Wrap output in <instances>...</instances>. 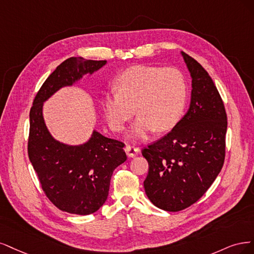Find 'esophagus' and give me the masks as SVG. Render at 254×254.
Wrapping results in <instances>:
<instances>
[{
  "label": "esophagus",
  "mask_w": 254,
  "mask_h": 254,
  "mask_svg": "<svg viewBox=\"0 0 254 254\" xmlns=\"http://www.w3.org/2000/svg\"><path fill=\"white\" fill-rule=\"evenodd\" d=\"M125 151H126V153L127 154L128 157H135L136 155L139 154V152H140V149L137 148V146H135V145H129V144H127V145L126 146Z\"/></svg>",
  "instance_id": "esophagus-1"
}]
</instances>
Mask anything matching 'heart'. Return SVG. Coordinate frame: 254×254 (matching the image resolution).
Returning <instances> with one entry per match:
<instances>
[{
	"label": "heart",
	"instance_id": "heart-1",
	"mask_svg": "<svg viewBox=\"0 0 254 254\" xmlns=\"http://www.w3.org/2000/svg\"><path fill=\"white\" fill-rule=\"evenodd\" d=\"M116 93L102 96L101 106L110 127L121 132L127 122L139 115L133 135L144 138L154 128L171 129L181 119L187 87L181 71L172 67L135 65L115 79Z\"/></svg>",
	"mask_w": 254,
	"mask_h": 254
}]
</instances>
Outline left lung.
<instances>
[{
	"label": "left lung",
	"mask_w": 254,
	"mask_h": 254,
	"mask_svg": "<svg viewBox=\"0 0 254 254\" xmlns=\"http://www.w3.org/2000/svg\"><path fill=\"white\" fill-rule=\"evenodd\" d=\"M192 78L189 111L170 133L148 148L144 191L157 208L184 210L197 201L215 181L226 153L227 114L207 70L182 52Z\"/></svg>",
	"instance_id": "obj_1"
}]
</instances>
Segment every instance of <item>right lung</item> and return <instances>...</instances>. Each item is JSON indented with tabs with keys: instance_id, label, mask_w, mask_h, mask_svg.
Segmentation results:
<instances>
[{
	"instance_id": "obj_1",
	"label": "right lung",
	"mask_w": 254,
	"mask_h": 254,
	"mask_svg": "<svg viewBox=\"0 0 254 254\" xmlns=\"http://www.w3.org/2000/svg\"><path fill=\"white\" fill-rule=\"evenodd\" d=\"M105 64V60L81 57L65 60L41 86L29 113V160L47 198L70 214L88 215L103 206L114 170L127 160L125 143L97 130L80 145L56 140L44 122L43 103L60 88L71 86Z\"/></svg>"
}]
</instances>
